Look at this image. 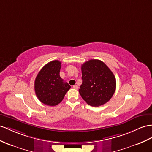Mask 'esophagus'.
Masks as SVG:
<instances>
[{
    "label": "esophagus",
    "instance_id": "34e87169",
    "mask_svg": "<svg viewBox=\"0 0 152 152\" xmlns=\"http://www.w3.org/2000/svg\"><path fill=\"white\" fill-rule=\"evenodd\" d=\"M72 88H75V89H77V88H78V87H77V85H74V86H72Z\"/></svg>",
    "mask_w": 152,
    "mask_h": 152
}]
</instances>
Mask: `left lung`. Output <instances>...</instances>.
Wrapping results in <instances>:
<instances>
[{"label": "left lung", "instance_id": "left-lung-1", "mask_svg": "<svg viewBox=\"0 0 152 152\" xmlns=\"http://www.w3.org/2000/svg\"><path fill=\"white\" fill-rule=\"evenodd\" d=\"M82 84L79 89L81 98L92 107L105 104L114 95L115 77L106 64L99 60H90L81 65Z\"/></svg>", "mask_w": 152, "mask_h": 152}]
</instances>
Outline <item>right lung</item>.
Instances as JSON below:
<instances>
[{
    "label": "right lung",
    "mask_w": 152,
    "mask_h": 152,
    "mask_svg": "<svg viewBox=\"0 0 152 152\" xmlns=\"http://www.w3.org/2000/svg\"><path fill=\"white\" fill-rule=\"evenodd\" d=\"M61 62L54 60L42 67L34 81L38 99L49 106H55L63 100L71 86L60 76Z\"/></svg>",
    "instance_id": "1"
}]
</instances>
